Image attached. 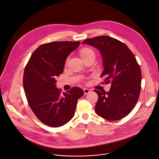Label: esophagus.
Masks as SVG:
<instances>
[{
    "mask_svg": "<svg viewBox=\"0 0 159 159\" xmlns=\"http://www.w3.org/2000/svg\"><path fill=\"white\" fill-rule=\"evenodd\" d=\"M83 90H84V95H86L88 93H89L90 92V90H89L87 89H84Z\"/></svg>",
    "mask_w": 159,
    "mask_h": 159,
    "instance_id": "esophagus-1",
    "label": "esophagus"
}]
</instances>
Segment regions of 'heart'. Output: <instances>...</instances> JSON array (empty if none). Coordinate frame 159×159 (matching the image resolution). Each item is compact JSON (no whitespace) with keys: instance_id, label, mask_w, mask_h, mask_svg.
<instances>
[{"instance_id":"1","label":"heart","mask_w":159,"mask_h":159,"mask_svg":"<svg viewBox=\"0 0 159 159\" xmlns=\"http://www.w3.org/2000/svg\"><path fill=\"white\" fill-rule=\"evenodd\" d=\"M79 55L83 61H84L91 57H95V52L90 48L84 47L79 51Z\"/></svg>"}]
</instances>
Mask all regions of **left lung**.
Masks as SVG:
<instances>
[{
  "mask_svg": "<svg viewBox=\"0 0 159 159\" xmlns=\"http://www.w3.org/2000/svg\"><path fill=\"white\" fill-rule=\"evenodd\" d=\"M86 43L98 49L102 58L101 77L111 87L109 92L94 90L98 95L95 110L102 118L119 120L128 116L137 104L142 83V72L134 55L125 43L107 36L89 38Z\"/></svg>",
  "mask_w": 159,
  "mask_h": 159,
  "instance_id": "8db88e82",
  "label": "left lung"
}]
</instances>
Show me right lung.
Instances as JSON below:
<instances>
[{
    "instance_id": "obj_1",
    "label": "right lung",
    "mask_w": 159,
    "mask_h": 159,
    "mask_svg": "<svg viewBox=\"0 0 159 159\" xmlns=\"http://www.w3.org/2000/svg\"><path fill=\"white\" fill-rule=\"evenodd\" d=\"M80 41L44 43L33 53L23 76V86L31 109L45 125L60 127L74 116L78 100L84 91L77 87L61 93L56 78L64 70L66 60Z\"/></svg>"
}]
</instances>
